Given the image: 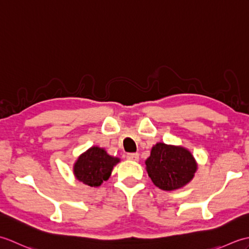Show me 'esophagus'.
<instances>
[{
	"mask_svg": "<svg viewBox=\"0 0 249 249\" xmlns=\"http://www.w3.org/2000/svg\"><path fill=\"white\" fill-rule=\"evenodd\" d=\"M126 158H127L128 160L138 161L139 160V154H138V153H130V154L126 155Z\"/></svg>",
	"mask_w": 249,
	"mask_h": 249,
	"instance_id": "34e87169",
	"label": "esophagus"
}]
</instances>
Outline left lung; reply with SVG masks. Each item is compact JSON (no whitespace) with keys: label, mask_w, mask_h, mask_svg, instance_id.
<instances>
[{"label":"left lung","mask_w":249,"mask_h":249,"mask_svg":"<svg viewBox=\"0 0 249 249\" xmlns=\"http://www.w3.org/2000/svg\"><path fill=\"white\" fill-rule=\"evenodd\" d=\"M149 177L162 190H174L192 181L197 170L193 155L181 146L157 143L145 161Z\"/></svg>","instance_id":"left-lung-1"}]
</instances>
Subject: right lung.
<instances>
[{
    "label": "right lung",
    "mask_w": 249,
    "mask_h": 249,
    "mask_svg": "<svg viewBox=\"0 0 249 249\" xmlns=\"http://www.w3.org/2000/svg\"><path fill=\"white\" fill-rule=\"evenodd\" d=\"M119 158L107 154L104 149L94 146L78 158L73 173L79 181L89 186H99L107 181Z\"/></svg>",
    "instance_id": "1"
}]
</instances>
